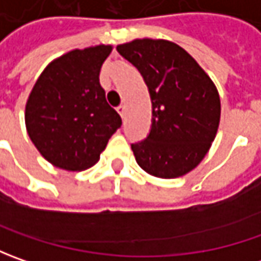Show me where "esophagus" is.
I'll return each instance as SVG.
<instances>
[{
  "label": "esophagus",
  "mask_w": 261,
  "mask_h": 261,
  "mask_svg": "<svg viewBox=\"0 0 261 261\" xmlns=\"http://www.w3.org/2000/svg\"><path fill=\"white\" fill-rule=\"evenodd\" d=\"M116 110H117V113L122 116V117H125V115H126V107H125V106H119V107H117Z\"/></svg>",
  "instance_id": "obj_1"
}]
</instances>
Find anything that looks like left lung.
Returning <instances> with one entry per match:
<instances>
[{"instance_id":"1","label":"left lung","mask_w":261,"mask_h":261,"mask_svg":"<svg viewBox=\"0 0 261 261\" xmlns=\"http://www.w3.org/2000/svg\"><path fill=\"white\" fill-rule=\"evenodd\" d=\"M117 50L139 69L151 103L152 126L132 144L138 166L160 178H175L200 164L215 139L221 100L215 83L181 46L164 39H135Z\"/></svg>"}]
</instances>
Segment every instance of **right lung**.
<instances>
[{"label":"right lung","mask_w":261,"mask_h":261,"mask_svg":"<svg viewBox=\"0 0 261 261\" xmlns=\"http://www.w3.org/2000/svg\"><path fill=\"white\" fill-rule=\"evenodd\" d=\"M112 45L72 49L49 62L25 101L27 134L52 166L93 167L122 119L106 100L100 69Z\"/></svg>","instance_id":"1"}]
</instances>
